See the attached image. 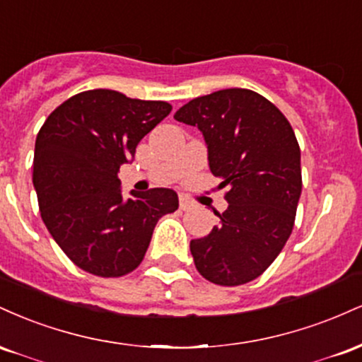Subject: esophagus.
I'll use <instances>...</instances> for the list:
<instances>
[{"label": "esophagus", "instance_id": "obj_1", "mask_svg": "<svg viewBox=\"0 0 362 362\" xmlns=\"http://www.w3.org/2000/svg\"><path fill=\"white\" fill-rule=\"evenodd\" d=\"M178 201H180V209L182 211H189L190 207L194 206V202L190 201L189 197H185V195H180V197H178Z\"/></svg>", "mask_w": 362, "mask_h": 362}]
</instances>
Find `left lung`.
<instances>
[{"instance_id": "1", "label": "left lung", "mask_w": 362, "mask_h": 362, "mask_svg": "<svg viewBox=\"0 0 362 362\" xmlns=\"http://www.w3.org/2000/svg\"><path fill=\"white\" fill-rule=\"evenodd\" d=\"M197 127L228 207L218 226L190 242L207 281L240 286L276 260L293 231L301 195V151L288 119L262 95L228 88L197 97L175 112Z\"/></svg>"}]
</instances>
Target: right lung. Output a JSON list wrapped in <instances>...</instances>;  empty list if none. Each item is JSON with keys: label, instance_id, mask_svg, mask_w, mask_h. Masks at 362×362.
I'll use <instances>...</instances> for the list:
<instances>
[{"label": "right lung", "instance_id": "1", "mask_svg": "<svg viewBox=\"0 0 362 362\" xmlns=\"http://www.w3.org/2000/svg\"><path fill=\"white\" fill-rule=\"evenodd\" d=\"M172 110L114 90H88L61 103L35 139L34 187L40 216L61 250L83 271L126 276L141 264L161 216L178 209L172 189L131 190L120 165Z\"/></svg>", "mask_w": 362, "mask_h": 362}]
</instances>
